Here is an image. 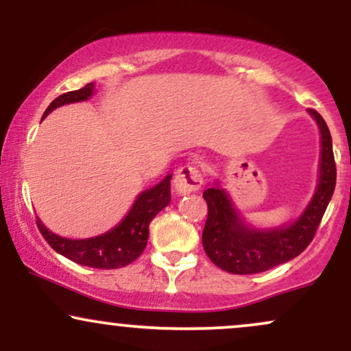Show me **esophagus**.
I'll return each instance as SVG.
<instances>
[{
  "label": "esophagus",
  "instance_id": "34e87169",
  "mask_svg": "<svg viewBox=\"0 0 351 351\" xmlns=\"http://www.w3.org/2000/svg\"><path fill=\"white\" fill-rule=\"evenodd\" d=\"M173 186L180 195H188V193H195L203 186V173L196 167L191 165H184L176 171L175 180H173Z\"/></svg>",
  "mask_w": 351,
  "mask_h": 351
}]
</instances>
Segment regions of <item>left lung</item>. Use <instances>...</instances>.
Here are the masks:
<instances>
[{"mask_svg":"<svg viewBox=\"0 0 351 351\" xmlns=\"http://www.w3.org/2000/svg\"><path fill=\"white\" fill-rule=\"evenodd\" d=\"M308 114L320 128L322 152L315 195L299 219L280 228L254 229L244 223L217 183L203 193L208 203L203 247L211 263L223 271L241 276L269 271L297 257L312 243L335 189L337 167L327 123L313 108H308Z\"/></svg>","mask_w":351,"mask_h":351,"instance_id":"left-lung-1","label":"left lung"}]
</instances>
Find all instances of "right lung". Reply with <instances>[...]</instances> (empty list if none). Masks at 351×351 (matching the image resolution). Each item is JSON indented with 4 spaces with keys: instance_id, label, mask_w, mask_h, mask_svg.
<instances>
[{
    "instance_id": "1",
    "label": "right lung",
    "mask_w": 351,
    "mask_h": 351,
    "mask_svg": "<svg viewBox=\"0 0 351 351\" xmlns=\"http://www.w3.org/2000/svg\"><path fill=\"white\" fill-rule=\"evenodd\" d=\"M94 88L95 86L90 82L79 90L66 92V94L59 95L46 108L43 119L60 106L87 100L94 94ZM170 180L171 175L165 176L156 186L140 193L128 215L106 234L88 237V239H67V237H60L51 232L39 221V217L38 228L44 239L47 241V244L56 252L74 261V263L95 269L125 267V265L138 259V256L147 245L148 226H150L152 219L170 204Z\"/></svg>"
}]
</instances>
